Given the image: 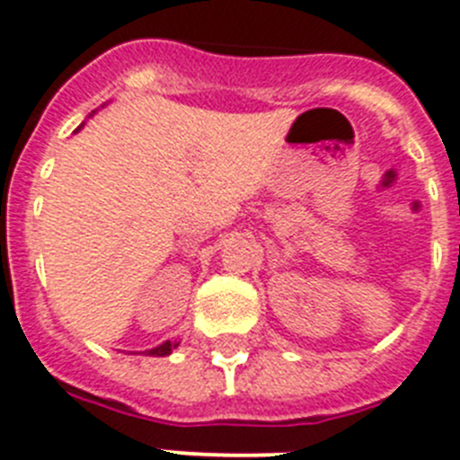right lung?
Here are the masks:
<instances>
[{"mask_svg": "<svg viewBox=\"0 0 460 460\" xmlns=\"http://www.w3.org/2000/svg\"><path fill=\"white\" fill-rule=\"evenodd\" d=\"M177 341H165L164 345H158V348H154V350H149L147 355H156V357H165V355H170V352L174 350V348H177Z\"/></svg>", "mask_w": 460, "mask_h": 460, "instance_id": "add662e5", "label": "right lung"}]
</instances>
